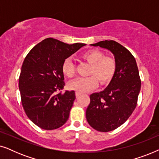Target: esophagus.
I'll return each instance as SVG.
<instances>
[{
  "instance_id": "obj_1",
  "label": "esophagus",
  "mask_w": 159,
  "mask_h": 159,
  "mask_svg": "<svg viewBox=\"0 0 159 159\" xmlns=\"http://www.w3.org/2000/svg\"><path fill=\"white\" fill-rule=\"evenodd\" d=\"M75 95H76V97H77V98H79V97L80 96V95H81L82 94H81V93H80L76 92V93H75Z\"/></svg>"
}]
</instances>
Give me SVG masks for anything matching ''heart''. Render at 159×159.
<instances>
[{
  "label": "heart",
  "instance_id": "b5f03b06",
  "mask_svg": "<svg viewBox=\"0 0 159 159\" xmlns=\"http://www.w3.org/2000/svg\"><path fill=\"white\" fill-rule=\"evenodd\" d=\"M80 58L90 65L88 77L79 78L69 84V88L78 93H86L98 86V81L101 85H106L111 81L116 71V61L111 56H104L99 50H88L81 54ZM62 72L66 77L75 76V66L69 59L62 64Z\"/></svg>",
  "mask_w": 159,
  "mask_h": 159
}]
</instances>
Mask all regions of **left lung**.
Wrapping results in <instances>:
<instances>
[{"instance_id":"8db88e82","label":"left lung","mask_w":159,"mask_h":159,"mask_svg":"<svg viewBox=\"0 0 159 159\" xmlns=\"http://www.w3.org/2000/svg\"><path fill=\"white\" fill-rule=\"evenodd\" d=\"M93 46L108 49L114 53L117 68L108 88L90 95L86 119L90 127L107 132L122 125L138 103L141 80L135 58L123 45L114 40H103Z\"/></svg>"}]
</instances>
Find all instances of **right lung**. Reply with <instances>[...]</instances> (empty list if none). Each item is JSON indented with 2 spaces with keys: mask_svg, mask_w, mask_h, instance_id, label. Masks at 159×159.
<instances>
[{
  "mask_svg": "<svg viewBox=\"0 0 159 159\" xmlns=\"http://www.w3.org/2000/svg\"><path fill=\"white\" fill-rule=\"evenodd\" d=\"M84 43L69 45L46 38L32 48L21 66L19 78L21 101L25 114L41 129H58L68 120L76 98L66 90L62 64Z\"/></svg>",
  "mask_w": 159,
  "mask_h": 159,
  "instance_id": "obj_1",
  "label": "right lung"
}]
</instances>
